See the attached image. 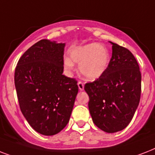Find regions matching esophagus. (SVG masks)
Wrapping results in <instances>:
<instances>
[{
  "mask_svg": "<svg viewBox=\"0 0 155 155\" xmlns=\"http://www.w3.org/2000/svg\"><path fill=\"white\" fill-rule=\"evenodd\" d=\"M78 87H79V89L80 90V91H83L84 90V84H83L82 82H78Z\"/></svg>",
  "mask_w": 155,
  "mask_h": 155,
  "instance_id": "34e87169",
  "label": "esophagus"
}]
</instances>
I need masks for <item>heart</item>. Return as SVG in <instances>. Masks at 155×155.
Listing matches in <instances>:
<instances>
[{
	"label": "heart",
	"instance_id": "heart-1",
	"mask_svg": "<svg viewBox=\"0 0 155 155\" xmlns=\"http://www.w3.org/2000/svg\"><path fill=\"white\" fill-rule=\"evenodd\" d=\"M70 58H64V67L72 71L74 63L80 64V74L87 80H96L105 72L109 63V54L105 47L97 43L74 47L70 51Z\"/></svg>",
	"mask_w": 155,
	"mask_h": 155
}]
</instances>
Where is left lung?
Returning <instances> with one entry per match:
<instances>
[{
    "mask_svg": "<svg viewBox=\"0 0 155 155\" xmlns=\"http://www.w3.org/2000/svg\"><path fill=\"white\" fill-rule=\"evenodd\" d=\"M112 44V58L101 77L87 83L88 108L92 120L106 133L124 130L139 104L142 75L133 54L125 47Z\"/></svg>",
    "mask_w": 155,
    "mask_h": 155,
    "instance_id": "obj_1",
    "label": "left lung"
}]
</instances>
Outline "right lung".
<instances>
[{
	"instance_id": "obj_1",
	"label": "right lung",
	"mask_w": 155,
	"mask_h": 155,
	"mask_svg": "<svg viewBox=\"0 0 155 155\" xmlns=\"http://www.w3.org/2000/svg\"><path fill=\"white\" fill-rule=\"evenodd\" d=\"M65 43L42 39L23 54L14 74L21 113L31 127L52 136L70 120L77 81L63 75Z\"/></svg>"
}]
</instances>
